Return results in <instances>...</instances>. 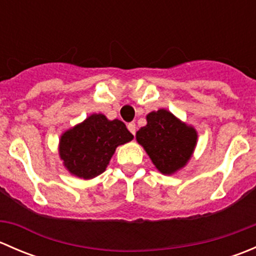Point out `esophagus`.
<instances>
[{"label":"esophagus","mask_w":256,"mask_h":256,"mask_svg":"<svg viewBox=\"0 0 256 256\" xmlns=\"http://www.w3.org/2000/svg\"><path fill=\"white\" fill-rule=\"evenodd\" d=\"M128 131L132 134V135H135V132H136V124L135 122L128 124Z\"/></svg>","instance_id":"1"}]
</instances>
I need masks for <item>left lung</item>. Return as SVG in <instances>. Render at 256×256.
Here are the masks:
<instances>
[{
    "label": "left lung",
    "mask_w": 256,
    "mask_h": 256,
    "mask_svg": "<svg viewBox=\"0 0 256 256\" xmlns=\"http://www.w3.org/2000/svg\"><path fill=\"white\" fill-rule=\"evenodd\" d=\"M147 125L136 132V140L144 147L161 174H172L184 167L197 144V131L164 109L150 112Z\"/></svg>",
    "instance_id": "1"
}]
</instances>
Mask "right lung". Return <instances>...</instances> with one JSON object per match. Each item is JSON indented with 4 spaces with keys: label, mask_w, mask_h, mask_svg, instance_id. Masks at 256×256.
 Masks as SVG:
<instances>
[{
    "label": "right lung",
    "mask_w": 256,
    "mask_h": 256,
    "mask_svg": "<svg viewBox=\"0 0 256 256\" xmlns=\"http://www.w3.org/2000/svg\"><path fill=\"white\" fill-rule=\"evenodd\" d=\"M132 138L122 121L92 114L60 136L59 156L73 176L92 180L106 170L116 147Z\"/></svg>",
    "instance_id": "right-lung-1"
}]
</instances>
